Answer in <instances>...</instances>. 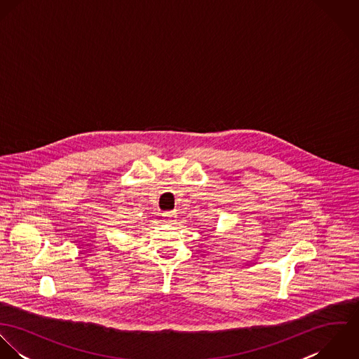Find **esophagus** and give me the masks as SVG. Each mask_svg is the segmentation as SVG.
<instances>
[{
  "instance_id": "esophagus-1",
  "label": "esophagus",
  "mask_w": 359,
  "mask_h": 359,
  "mask_svg": "<svg viewBox=\"0 0 359 359\" xmlns=\"http://www.w3.org/2000/svg\"><path fill=\"white\" fill-rule=\"evenodd\" d=\"M164 219H163V222L164 224H168V225H172V224H175V214L172 212V211H168V212H164Z\"/></svg>"
}]
</instances>
